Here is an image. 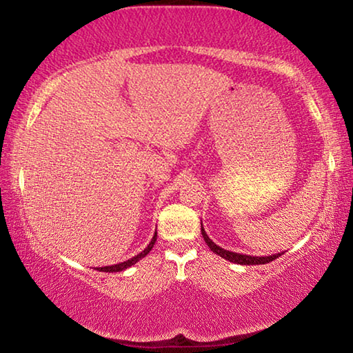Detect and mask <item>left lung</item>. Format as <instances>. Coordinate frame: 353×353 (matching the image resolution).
<instances>
[{
	"label": "left lung",
	"instance_id": "left-lung-1",
	"mask_svg": "<svg viewBox=\"0 0 353 353\" xmlns=\"http://www.w3.org/2000/svg\"><path fill=\"white\" fill-rule=\"evenodd\" d=\"M201 234H202V238L205 240L207 246L210 248L214 254L223 256V259L227 260V261L236 263V265H266V263L274 261L283 254V252H280V254H274V255H268V256H252V255H246V254L230 252V250H225L223 248H219L216 243H213L210 238H208V235L205 234V230H204V227H202V223H201Z\"/></svg>",
	"mask_w": 353,
	"mask_h": 353
}]
</instances>
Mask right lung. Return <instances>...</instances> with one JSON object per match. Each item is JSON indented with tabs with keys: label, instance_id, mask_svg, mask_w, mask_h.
<instances>
[{
	"label": "right lung",
	"instance_id": "1",
	"mask_svg": "<svg viewBox=\"0 0 353 353\" xmlns=\"http://www.w3.org/2000/svg\"><path fill=\"white\" fill-rule=\"evenodd\" d=\"M155 241H157V232H154V236L151 243L148 244V248H145V250H141L140 254H137L135 256H132V259H129L123 263H117V265H112V266H104V268H97L98 271H103V272H119V271H124L128 270V268H130L132 265H135L137 261H140L141 259H145V256L149 254V250H151L154 248Z\"/></svg>",
	"mask_w": 353,
	"mask_h": 353
}]
</instances>
